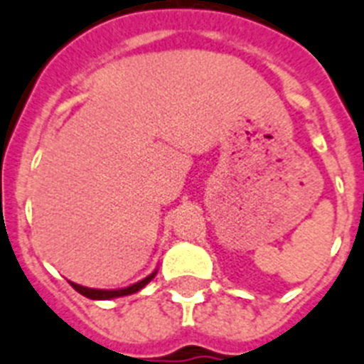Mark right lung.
Instances as JSON below:
<instances>
[{
  "label": "right lung",
  "instance_id": "1",
  "mask_svg": "<svg viewBox=\"0 0 364 364\" xmlns=\"http://www.w3.org/2000/svg\"><path fill=\"white\" fill-rule=\"evenodd\" d=\"M157 271H154L151 274H148L146 278H143L141 282L134 284V286L129 287H122V289H91V287H84V286H78V284L71 282V286L77 289L80 295L87 296V299H93V300H107V299H115V296H126V295H132V293H137L139 289H143L148 282H150L151 278L156 277Z\"/></svg>",
  "mask_w": 364,
  "mask_h": 364
}]
</instances>
